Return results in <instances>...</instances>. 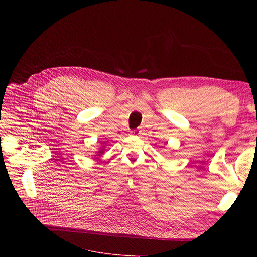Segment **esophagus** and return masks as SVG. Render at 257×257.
Returning <instances> with one entry per match:
<instances>
[{
  "mask_svg": "<svg viewBox=\"0 0 257 257\" xmlns=\"http://www.w3.org/2000/svg\"><path fill=\"white\" fill-rule=\"evenodd\" d=\"M141 132H142V131H141L140 129H136V130L131 131V134H132V136H140Z\"/></svg>",
  "mask_w": 257,
  "mask_h": 257,
  "instance_id": "obj_1",
  "label": "esophagus"
}]
</instances>
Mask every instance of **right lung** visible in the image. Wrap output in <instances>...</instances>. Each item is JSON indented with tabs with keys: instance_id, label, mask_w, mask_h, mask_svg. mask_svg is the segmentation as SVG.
<instances>
[{
	"instance_id": "add662e5",
	"label": "right lung",
	"mask_w": 257,
	"mask_h": 257,
	"mask_svg": "<svg viewBox=\"0 0 257 257\" xmlns=\"http://www.w3.org/2000/svg\"><path fill=\"white\" fill-rule=\"evenodd\" d=\"M103 152H104V148H102V149H101V150H100V151H98V155H99V156H100V155H101V154H102V153H103Z\"/></svg>"
}]
</instances>
